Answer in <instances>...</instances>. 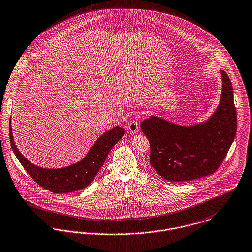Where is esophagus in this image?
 I'll return each instance as SVG.
<instances>
[{"instance_id": "1", "label": "esophagus", "mask_w": 252, "mask_h": 252, "mask_svg": "<svg viewBox=\"0 0 252 252\" xmlns=\"http://www.w3.org/2000/svg\"><path fill=\"white\" fill-rule=\"evenodd\" d=\"M139 128H140V126H139V123H138L137 120L131 121L130 123L127 125V126H126V129L129 131V132H132V133L137 132V131L139 130Z\"/></svg>"}]
</instances>
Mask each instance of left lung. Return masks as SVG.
Listing matches in <instances>:
<instances>
[{
    "instance_id": "left-lung-1",
    "label": "left lung",
    "mask_w": 252,
    "mask_h": 252,
    "mask_svg": "<svg viewBox=\"0 0 252 252\" xmlns=\"http://www.w3.org/2000/svg\"><path fill=\"white\" fill-rule=\"evenodd\" d=\"M220 105L204 123L181 126L152 115L141 128L150 142V164L162 178L190 181L219 169L235 138L237 117L232 82L225 71Z\"/></svg>"
}]
</instances>
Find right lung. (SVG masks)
I'll list each match as a JSON object with an SVG mask.
<instances>
[{"mask_svg": "<svg viewBox=\"0 0 252 252\" xmlns=\"http://www.w3.org/2000/svg\"><path fill=\"white\" fill-rule=\"evenodd\" d=\"M124 134L125 130L117 126L98 138L81 161L61 169H44L32 164L21 155L14 142L11 120L9 124L11 146L17 158L34 181L43 189L53 193L78 191L89 186L100 170L111 148L121 140Z\"/></svg>", "mask_w": 252, "mask_h": 252, "instance_id": "right-lung-1", "label": "right lung"}]
</instances>
